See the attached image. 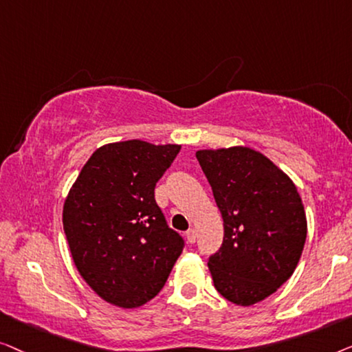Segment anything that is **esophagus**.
Here are the masks:
<instances>
[{
	"label": "esophagus",
	"mask_w": 352,
	"mask_h": 352,
	"mask_svg": "<svg viewBox=\"0 0 352 352\" xmlns=\"http://www.w3.org/2000/svg\"><path fill=\"white\" fill-rule=\"evenodd\" d=\"M185 236H186V241L190 242V244H195V242H196V230H195V228H190V230L186 231Z\"/></svg>",
	"instance_id": "34e87169"
}]
</instances>
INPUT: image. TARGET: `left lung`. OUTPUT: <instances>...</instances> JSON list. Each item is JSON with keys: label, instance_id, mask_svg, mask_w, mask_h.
I'll use <instances>...</instances> for the list:
<instances>
[{"label": "left lung", "instance_id": "obj_1", "mask_svg": "<svg viewBox=\"0 0 352 352\" xmlns=\"http://www.w3.org/2000/svg\"><path fill=\"white\" fill-rule=\"evenodd\" d=\"M223 219V244L210 255L215 289L252 306L279 289L298 265L306 215L294 182L247 146L196 153Z\"/></svg>", "mask_w": 352, "mask_h": 352}]
</instances>
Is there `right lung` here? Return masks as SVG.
Listing matches in <instances>:
<instances>
[{
  "instance_id": "obj_1",
  "label": "right lung",
  "mask_w": 352,
  "mask_h": 352,
  "mask_svg": "<svg viewBox=\"0 0 352 352\" xmlns=\"http://www.w3.org/2000/svg\"><path fill=\"white\" fill-rule=\"evenodd\" d=\"M178 151L142 140L100 146L68 192L63 231L73 261L108 303L137 308L155 298L185 247L155 199Z\"/></svg>"
}]
</instances>
